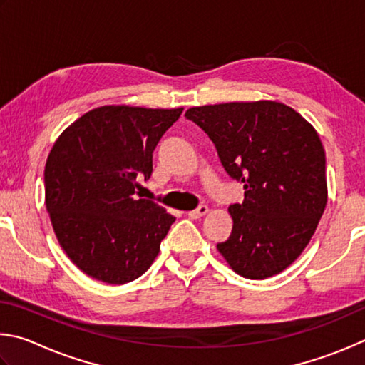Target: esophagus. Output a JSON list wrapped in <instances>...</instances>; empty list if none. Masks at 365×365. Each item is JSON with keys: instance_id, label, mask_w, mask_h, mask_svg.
Listing matches in <instances>:
<instances>
[{"instance_id": "1", "label": "esophagus", "mask_w": 365, "mask_h": 365, "mask_svg": "<svg viewBox=\"0 0 365 365\" xmlns=\"http://www.w3.org/2000/svg\"><path fill=\"white\" fill-rule=\"evenodd\" d=\"M207 213H208V207H207V205H200L199 208L192 210V212H189L187 215H189V218H192V220H200V218H203V216H205Z\"/></svg>"}]
</instances>
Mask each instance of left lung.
<instances>
[{
	"label": "left lung",
	"mask_w": 365,
	"mask_h": 365,
	"mask_svg": "<svg viewBox=\"0 0 365 365\" xmlns=\"http://www.w3.org/2000/svg\"><path fill=\"white\" fill-rule=\"evenodd\" d=\"M186 117L213 140L229 175L244 182V202L227 210L232 232L216 245L221 257L245 279L282 272L309 244L329 199L314 126L277 101L190 107Z\"/></svg>",
	"instance_id": "8db88e82"
}]
</instances>
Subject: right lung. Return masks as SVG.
<instances>
[{
    "mask_svg": "<svg viewBox=\"0 0 365 365\" xmlns=\"http://www.w3.org/2000/svg\"><path fill=\"white\" fill-rule=\"evenodd\" d=\"M182 112L102 106L56 139L44 166V203L70 261L106 284H128L149 269L175 216L134 199L150 178L152 152Z\"/></svg>",
    "mask_w": 365,
    "mask_h": 365,
    "instance_id": "1",
    "label": "right lung"
}]
</instances>
